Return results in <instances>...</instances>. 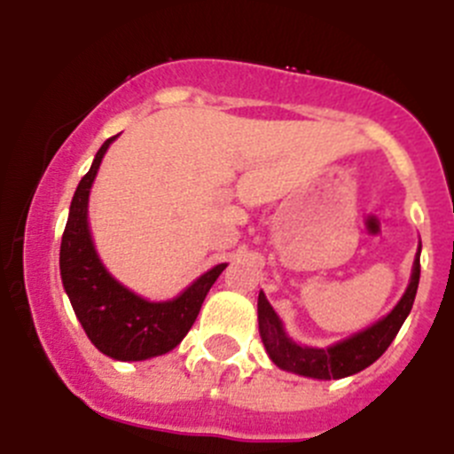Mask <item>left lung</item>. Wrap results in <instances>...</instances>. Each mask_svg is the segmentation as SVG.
Listing matches in <instances>:
<instances>
[{
  "instance_id": "left-lung-1",
  "label": "left lung",
  "mask_w": 454,
  "mask_h": 454,
  "mask_svg": "<svg viewBox=\"0 0 454 454\" xmlns=\"http://www.w3.org/2000/svg\"><path fill=\"white\" fill-rule=\"evenodd\" d=\"M419 279L420 247L414 259V270H411L407 291L400 298V302L393 307L391 314L384 316L382 320H377L368 330L359 332V334L350 336L346 340H339V343L330 348L300 346L293 339H288L282 320L275 314V309L270 307V302H268L262 291L259 293L256 311H259V334H262L268 356L282 371L314 377V380H340V377L364 371V368L371 366L372 362H377L387 352V348L391 346L395 334L400 332L404 318H407L411 307H414Z\"/></svg>"
}]
</instances>
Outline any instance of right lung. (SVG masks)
Listing matches in <instances>:
<instances>
[{"instance_id":"obj_1","label":"right lung","mask_w":454,"mask_h":454,"mask_svg":"<svg viewBox=\"0 0 454 454\" xmlns=\"http://www.w3.org/2000/svg\"><path fill=\"white\" fill-rule=\"evenodd\" d=\"M115 136L92 159L70 204L61 240V279L72 309L90 343L118 362H143L170 352L182 343L227 263H218L198 277L182 295L166 302H150L115 279L99 262L88 230V195L104 154Z\"/></svg>"}]
</instances>
